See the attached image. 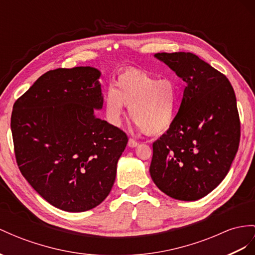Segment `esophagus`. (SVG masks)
Here are the masks:
<instances>
[{
	"label": "esophagus",
	"mask_w": 255,
	"mask_h": 255,
	"mask_svg": "<svg viewBox=\"0 0 255 255\" xmlns=\"http://www.w3.org/2000/svg\"><path fill=\"white\" fill-rule=\"evenodd\" d=\"M128 145H129L130 147H135V146L139 145V142L135 141V140L132 139V138H130V139L128 140Z\"/></svg>",
	"instance_id": "obj_1"
}]
</instances>
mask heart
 I'll use <instances>...</instances> for the list:
<instances>
[{"instance_id": "1", "label": "heart", "mask_w": 255, "mask_h": 255, "mask_svg": "<svg viewBox=\"0 0 255 255\" xmlns=\"http://www.w3.org/2000/svg\"><path fill=\"white\" fill-rule=\"evenodd\" d=\"M125 106L143 132L160 134L173 122L177 91L173 83L166 78L157 80L143 70L127 69L117 77L115 87H109L104 99L107 119L112 125H121Z\"/></svg>"}]
</instances>
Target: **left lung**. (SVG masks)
Returning <instances> with one entry per match:
<instances>
[{"instance_id":"left-lung-1","label":"left lung","mask_w":255,"mask_h":255,"mask_svg":"<svg viewBox=\"0 0 255 255\" xmlns=\"http://www.w3.org/2000/svg\"><path fill=\"white\" fill-rule=\"evenodd\" d=\"M155 57L186 86L171 126L153 143L149 173L166 195L197 200L223 181L238 151L236 96L224 74L192 53H158Z\"/></svg>"}]
</instances>
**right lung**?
I'll return each instance as SVG.
<instances>
[{
	"label": "right lung",
	"instance_id": "add662e5",
	"mask_svg": "<svg viewBox=\"0 0 255 255\" xmlns=\"http://www.w3.org/2000/svg\"><path fill=\"white\" fill-rule=\"evenodd\" d=\"M101 73L91 67L51 70L19 97L10 128L16 161L50 205L87 211L108 197L127 134L97 119Z\"/></svg>",
	"mask_w": 255,
	"mask_h": 255
}]
</instances>
